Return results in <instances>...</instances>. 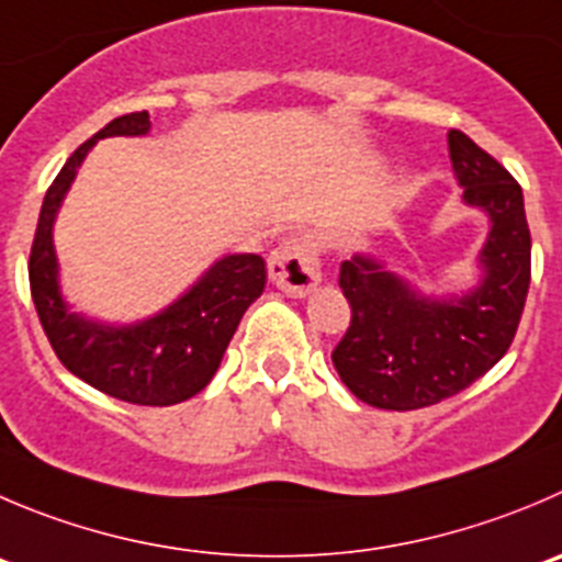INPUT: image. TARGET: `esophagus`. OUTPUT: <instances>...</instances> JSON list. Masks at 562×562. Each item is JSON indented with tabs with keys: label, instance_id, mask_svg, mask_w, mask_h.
Returning <instances> with one entry per match:
<instances>
[{
	"label": "esophagus",
	"instance_id": "34e87169",
	"mask_svg": "<svg viewBox=\"0 0 562 562\" xmlns=\"http://www.w3.org/2000/svg\"><path fill=\"white\" fill-rule=\"evenodd\" d=\"M270 281L292 297H303L319 284V248L314 237L301 234L278 245L270 254Z\"/></svg>",
	"mask_w": 562,
	"mask_h": 562
}]
</instances>
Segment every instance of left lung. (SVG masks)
Here are the masks:
<instances>
[{
    "instance_id": "obj_1",
    "label": "left lung",
    "mask_w": 562,
    "mask_h": 562,
    "mask_svg": "<svg viewBox=\"0 0 562 562\" xmlns=\"http://www.w3.org/2000/svg\"><path fill=\"white\" fill-rule=\"evenodd\" d=\"M463 204L488 215L480 281L461 295H422L372 254L341 261L350 328L330 352L341 383L386 411L436 405L472 386L516 336L530 290V226L518 181L463 132L450 130Z\"/></svg>"
}]
</instances>
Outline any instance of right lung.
Masks as SVG:
<instances>
[{
	"label": "right lung",
	"instance_id": "add662e5",
	"mask_svg": "<svg viewBox=\"0 0 562 562\" xmlns=\"http://www.w3.org/2000/svg\"><path fill=\"white\" fill-rule=\"evenodd\" d=\"M148 112H130L95 132L63 165L46 190L30 254L35 312L68 372L99 392L135 405H176L195 397L215 378L245 308L265 292V259L228 254L217 259L170 306L140 323L110 325L71 312L60 292L55 221L79 165L104 137L148 135Z\"/></svg>",
	"mask_w": 562,
	"mask_h": 562
}]
</instances>
